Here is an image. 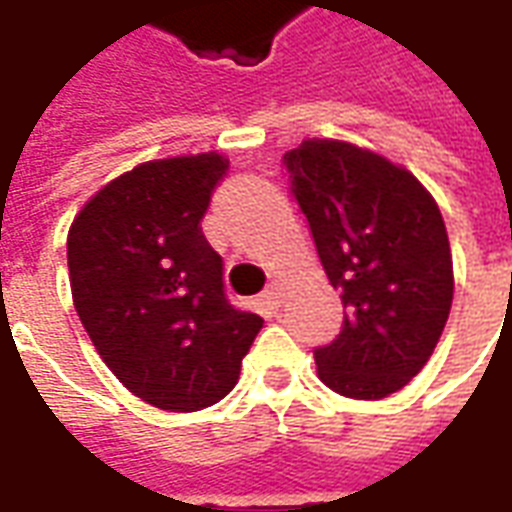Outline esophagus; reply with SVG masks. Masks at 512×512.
<instances>
[{
    "label": "esophagus",
    "instance_id": "34e87169",
    "mask_svg": "<svg viewBox=\"0 0 512 512\" xmlns=\"http://www.w3.org/2000/svg\"><path fill=\"white\" fill-rule=\"evenodd\" d=\"M282 296H285V293H282V282H279V279H271V282H268L266 293H263V299H266L268 304H274V307H277V304H282Z\"/></svg>",
    "mask_w": 512,
    "mask_h": 512
}]
</instances>
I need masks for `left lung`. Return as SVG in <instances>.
Returning a JSON list of instances; mask_svg holds the SVG:
<instances>
[{"label":"left lung","instance_id":"obj_1","mask_svg":"<svg viewBox=\"0 0 512 512\" xmlns=\"http://www.w3.org/2000/svg\"><path fill=\"white\" fill-rule=\"evenodd\" d=\"M282 167L345 312L315 348L318 376L356 400L392 395L425 367L452 307L439 205L411 172L348 142L307 139Z\"/></svg>","mask_w":512,"mask_h":512}]
</instances>
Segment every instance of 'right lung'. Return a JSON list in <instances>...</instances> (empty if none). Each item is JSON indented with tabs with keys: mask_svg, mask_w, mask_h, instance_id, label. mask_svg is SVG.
<instances>
[{
	"mask_svg": "<svg viewBox=\"0 0 512 512\" xmlns=\"http://www.w3.org/2000/svg\"><path fill=\"white\" fill-rule=\"evenodd\" d=\"M230 169L219 153L147 161L73 219V307L120 384L164 411H200L238 381L263 318L224 293L202 216Z\"/></svg>",
	"mask_w": 512,
	"mask_h": 512,
	"instance_id": "right-lung-1",
	"label": "right lung"
}]
</instances>
